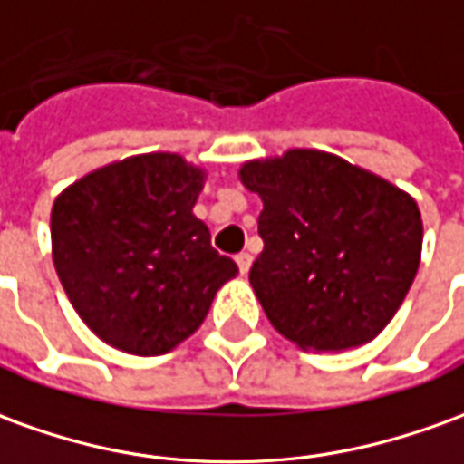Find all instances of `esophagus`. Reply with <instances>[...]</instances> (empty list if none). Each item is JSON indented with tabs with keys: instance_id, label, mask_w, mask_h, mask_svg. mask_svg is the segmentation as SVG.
Returning a JSON list of instances; mask_svg holds the SVG:
<instances>
[{
	"instance_id": "obj_1",
	"label": "esophagus",
	"mask_w": 464,
	"mask_h": 464,
	"mask_svg": "<svg viewBox=\"0 0 464 464\" xmlns=\"http://www.w3.org/2000/svg\"><path fill=\"white\" fill-rule=\"evenodd\" d=\"M236 264H238V271L246 276V274H248V268H251V264H254V256L248 254V251H241V254L236 256Z\"/></svg>"
}]
</instances>
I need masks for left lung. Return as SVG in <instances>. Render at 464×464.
Returning <instances> with one entry per match:
<instances>
[{"label": "left lung", "instance_id": "8db88e82", "mask_svg": "<svg viewBox=\"0 0 464 464\" xmlns=\"http://www.w3.org/2000/svg\"><path fill=\"white\" fill-rule=\"evenodd\" d=\"M241 180L264 200V251L248 281L274 329L314 352L372 342L420 268L422 218L412 196L304 148L246 163Z\"/></svg>", "mask_w": 464, "mask_h": 464}]
</instances>
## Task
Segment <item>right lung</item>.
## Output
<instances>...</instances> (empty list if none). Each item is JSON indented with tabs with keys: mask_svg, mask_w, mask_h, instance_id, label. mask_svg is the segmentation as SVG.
Listing matches in <instances>:
<instances>
[{
	"mask_svg": "<svg viewBox=\"0 0 464 464\" xmlns=\"http://www.w3.org/2000/svg\"><path fill=\"white\" fill-rule=\"evenodd\" d=\"M203 178L176 153L132 155L80 178L54 200L57 276L105 344L138 356L170 352L238 274L193 216Z\"/></svg>",
	"mask_w": 464,
	"mask_h": 464,
	"instance_id": "obj_1",
	"label": "right lung"
}]
</instances>
